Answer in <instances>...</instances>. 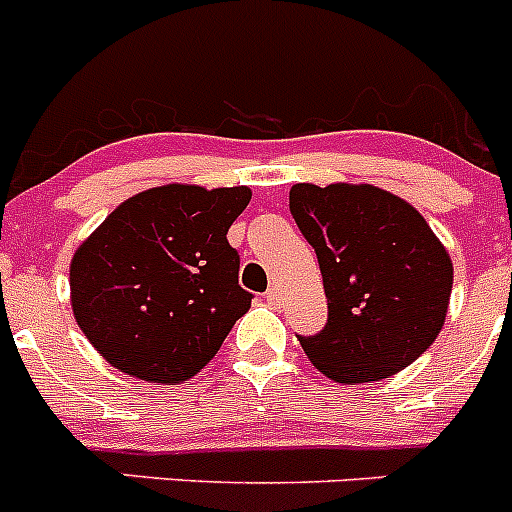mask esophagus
Wrapping results in <instances>:
<instances>
[{
    "mask_svg": "<svg viewBox=\"0 0 512 512\" xmlns=\"http://www.w3.org/2000/svg\"><path fill=\"white\" fill-rule=\"evenodd\" d=\"M264 297H266V302H269V305H279V302H282V292H279L277 287H271Z\"/></svg>",
    "mask_w": 512,
    "mask_h": 512,
    "instance_id": "esophagus-1",
    "label": "esophagus"
}]
</instances>
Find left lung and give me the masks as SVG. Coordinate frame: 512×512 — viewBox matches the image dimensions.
<instances>
[{"instance_id":"1","label":"left lung","mask_w":512,"mask_h":512,"mask_svg":"<svg viewBox=\"0 0 512 512\" xmlns=\"http://www.w3.org/2000/svg\"><path fill=\"white\" fill-rule=\"evenodd\" d=\"M289 212L318 253L328 323L300 338L338 384L379 382L436 341L449 312L454 264L425 217L374 184H295Z\"/></svg>"}]
</instances>
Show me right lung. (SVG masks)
Wrapping results in <instances>:
<instances>
[{
    "instance_id": "add662e5",
    "label": "right lung",
    "mask_w": 512,
    "mask_h": 512,
    "mask_svg": "<svg viewBox=\"0 0 512 512\" xmlns=\"http://www.w3.org/2000/svg\"><path fill=\"white\" fill-rule=\"evenodd\" d=\"M248 187L161 184L117 205L76 248L71 310L97 354L143 382L182 384L251 307L228 228Z\"/></svg>"
}]
</instances>
